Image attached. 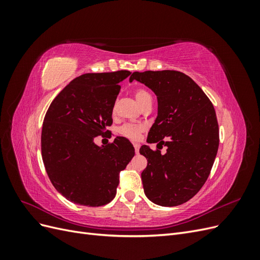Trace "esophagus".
<instances>
[{
    "instance_id": "esophagus-1",
    "label": "esophagus",
    "mask_w": 260,
    "mask_h": 260,
    "mask_svg": "<svg viewBox=\"0 0 260 260\" xmlns=\"http://www.w3.org/2000/svg\"><path fill=\"white\" fill-rule=\"evenodd\" d=\"M133 146H135V149H136V153L138 154V153H139V149H140V144H139V143H135V144H133Z\"/></svg>"
}]
</instances>
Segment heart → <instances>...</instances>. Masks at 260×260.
I'll list each match as a JSON object with an SVG mask.
<instances>
[{"mask_svg":"<svg viewBox=\"0 0 260 260\" xmlns=\"http://www.w3.org/2000/svg\"><path fill=\"white\" fill-rule=\"evenodd\" d=\"M135 96H136V100L138 103L140 104V106L142 107L143 105L147 104V103H152V95L149 94L148 91H146L145 89H137L136 92H135ZM143 131V127L142 125H139V124H130V123H127V124H123L121 125V127L118 129V132L120 133L121 136L128 138L130 140H138L141 132Z\"/></svg>","mask_w":260,"mask_h":260,"instance_id":"heart-1","label":"heart"}]
</instances>
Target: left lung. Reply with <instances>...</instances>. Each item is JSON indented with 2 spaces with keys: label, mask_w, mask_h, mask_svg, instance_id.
<instances>
[{
  "label": "left lung",
  "mask_w": 260,
  "mask_h": 260,
  "mask_svg": "<svg viewBox=\"0 0 260 260\" xmlns=\"http://www.w3.org/2000/svg\"><path fill=\"white\" fill-rule=\"evenodd\" d=\"M157 96L158 114L140 148L147 166L142 171L144 192L160 206H178L198 193L210 174L219 146L214 105L190 77L176 70L133 73ZM168 152L161 154L162 145Z\"/></svg>",
  "instance_id": "obj_1"
}]
</instances>
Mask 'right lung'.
<instances>
[{
	"mask_svg": "<svg viewBox=\"0 0 260 260\" xmlns=\"http://www.w3.org/2000/svg\"><path fill=\"white\" fill-rule=\"evenodd\" d=\"M131 73L84 74L53 100L45 114L41 152L52 184L68 201L98 207L111 202L119 174L135 156L128 139L117 137L99 146L98 136L109 133L119 83Z\"/></svg>",
	"mask_w": 260,
	"mask_h": 260,
	"instance_id": "right-lung-1",
	"label": "right lung"
}]
</instances>
